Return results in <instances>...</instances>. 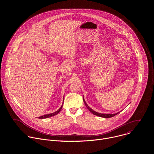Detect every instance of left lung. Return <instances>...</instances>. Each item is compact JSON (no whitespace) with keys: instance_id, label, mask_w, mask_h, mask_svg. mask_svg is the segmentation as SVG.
Masks as SVG:
<instances>
[{"instance_id":"8db88e82","label":"left lung","mask_w":154,"mask_h":154,"mask_svg":"<svg viewBox=\"0 0 154 154\" xmlns=\"http://www.w3.org/2000/svg\"><path fill=\"white\" fill-rule=\"evenodd\" d=\"M83 102H84V103H85V104L86 108L89 109V111H90V112H91L93 115H96V116H100V117H102V118H108L113 117V116H115V115H116L118 113H115V114H102V113H97V112L94 111L93 109H92L88 105L87 103H86L85 100H84V98H83Z\"/></svg>"}]
</instances>
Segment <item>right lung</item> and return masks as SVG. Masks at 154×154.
Instances as JSON below:
<instances>
[{
	"label": "right lung",
	"mask_w": 154,
	"mask_h": 154,
	"mask_svg": "<svg viewBox=\"0 0 154 154\" xmlns=\"http://www.w3.org/2000/svg\"><path fill=\"white\" fill-rule=\"evenodd\" d=\"M62 107H63V105H62V106L59 108V109H58V110H57V112H54V113H50V114H48V115H43V116H42L39 117L38 118H39V119H45V118H50V117H51V116H55V115H57V114H58V113L61 111V109Z\"/></svg>",
	"instance_id": "obj_1"
}]
</instances>
